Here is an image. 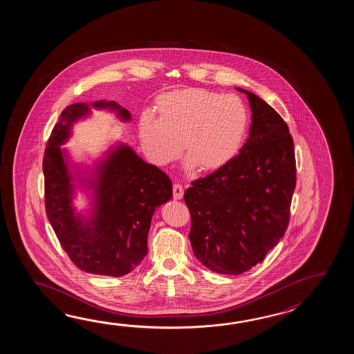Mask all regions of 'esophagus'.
<instances>
[{
	"mask_svg": "<svg viewBox=\"0 0 354 354\" xmlns=\"http://www.w3.org/2000/svg\"><path fill=\"white\" fill-rule=\"evenodd\" d=\"M183 197V187L180 183H174V200H180Z\"/></svg>",
	"mask_w": 354,
	"mask_h": 354,
	"instance_id": "esophagus-1",
	"label": "esophagus"
}]
</instances>
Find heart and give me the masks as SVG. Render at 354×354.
<instances>
[{
	"label": "heart",
	"mask_w": 354,
	"mask_h": 354,
	"mask_svg": "<svg viewBox=\"0 0 354 354\" xmlns=\"http://www.w3.org/2000/svg\"><path fill=\"white\" fill-rule=\"evenodd\" d=\"M154 111L156 118H139L138 134L156 166L172 163L182 148L187 169L215 171L236 156L248 133V110L235 95L205 88L171 91L156 100Z\"/></svg>",
	"instance_id": "heart-1"
}]
</instances>
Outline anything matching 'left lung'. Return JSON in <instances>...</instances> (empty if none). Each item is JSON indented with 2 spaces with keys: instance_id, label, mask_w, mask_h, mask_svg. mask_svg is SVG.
I'll return each mask as SVG.
<instances>
[{
  "instance_id": "left-lung-1",
  "label": "left lung",
  "mask_w": 354,
  "mask_h": 354,
  "mask_svg": "<svg viewBox=\"0 0 354 354\" xmlns=\"http://www.w3.org/2000/svg\"><path fill=\"white\" fill-rule=\"evenodd\" d=\"M239 154L185 192L194 254L210 271L241 274L261 263L285 235L296 187L294 140L286 122L256 93Z\"/></svg>"
}]
</instances>
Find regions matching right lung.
<instances>
[{
    "mask_svg": "<svg viewBox=\"0 0 354 354\" xmlns=\"http://www.w3.org/2000/svg\"><path fill=\"white\" fill-rule=\"evenodd\" d=\"M93 110L131 115L115 101L77 102L60 113L43 159L46 216L71 261L84 272L120 277L142 263L154 211L172 198V182L128 144L116 142L91 163L75 162L67 143L78 121ZM88 205L78 211L76 194Z\"/></svg>",
    "mask_w": 354,
    "mask_h": 354,
    "instance_id": "right-lung-1",
    "label": "right lung"
}]
</instances>
